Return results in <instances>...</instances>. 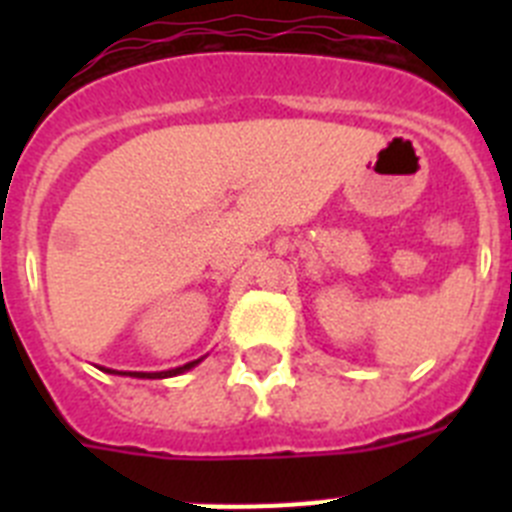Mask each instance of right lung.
I'll return each mask as SVG.
<instances>
[{
	"label": "right lung",
	"instance_id": "obj_1",
	"mask_svg": "<svg viewBox=\"0 0 512 512\" xmlns=\"http://www.w3.org/2000/svg\"><path fill=\"white\" fill-rule=\"evenodd\" d=\"M194 364H200V359H197V361H189V364H184V366H176V369H169V372H156V374H148V372H133V374H130V377H140V379L176 377V374H182V372H187V369H192ZM104 372H110V374H120V372H112V369H104Z\"/></svg>",
	"mask_w": 512,
	"mask_h": 512
}]
</instances>
